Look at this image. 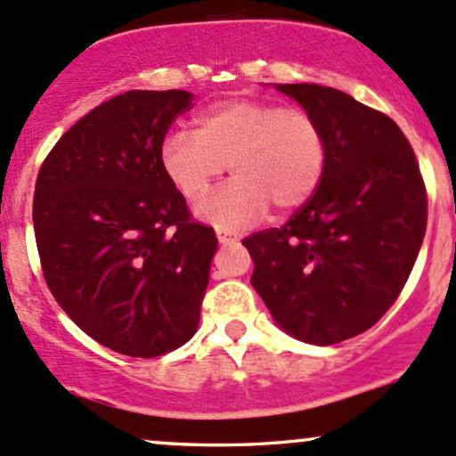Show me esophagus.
Returning <instances> with one entry per match:
<instances>
[{
	"instance_id": "1",
	"label": "esophagus",
	"mask_w": 456,
	"mask_h": 456,
	"mask_svg": "<svg viewBox=\"0 0 456 456\" xmlns=\"http://www.w3.org/2000/svg\"><path fill=\"white\" fill-rule=\"evenodd\" d=\"M240 233L238 232H232V229H218V242L224 244V247H229V244H238L240 242Z\"/></svg>"
}]
</instances>
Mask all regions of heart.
Returning <instances> with one entry per match:
<instances>
[{
    "label": "heart",
    "mask_w": 456,
    "mask_h": 456,
    "mask_svg": "<svg viewBox=\"0 0 456 456\" xmlns=\"http://www.w3.org/2000/svg\"><path fill=\"white\" fill-rule=\"evenodd\" d=\"M327 136L307 110L255 97H229L203 110L194 132L173 129L159 142V168L190 203L203 201L227 167L229 186L201 214L223 227L292 214L316 194L327 171Z\"/></svg>",
    "instance_id": "obj_1"
}]
</instances>
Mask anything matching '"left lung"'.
<instances>
[{
  "instance_id": "obj_1",
  "label": "left lung",
  "mask_w": 456,
  "mask_h": 456,
  "mask_svg": "<svg viewBox=\"0 0 456 456\" xmlns=\"http://www.w3.org/2000/svg\"><path fill=\"white\" fill-rule=\"evenodd\" d=\"M327 136V171L283 227L242 240L251 283L285 333L329 346L368 331L403 292L427 232V186L407 136L342 90L279 84Z\"/></svg>"
}]
</instances>
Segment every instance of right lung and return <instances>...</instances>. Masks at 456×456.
<instances>
[{
  "label": "right lung",
  "instance_id": "add662e5",
  "mask_svg": "<svg viewBox=\"0 0 456 456\" xmlns=\"http://www.w3.org/2000/svg\"><path fill=\"white\" fill-rule=\"evenodd\" d=\"M192 108L186 90H127L53 144L34 190L43 277L94 342L151 359L199 327L216 233L159 168V142Z\"/></svg>",
  "mask_w": 456,
  "mask_h": 456
}]
</instances>
